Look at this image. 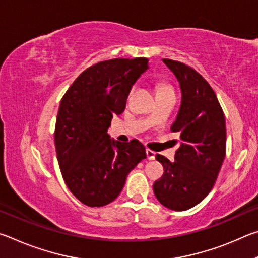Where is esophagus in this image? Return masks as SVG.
Segmentation results:
<instances>
[{
    "instance_id": "esophagus-1",
    "label": "esophagus",
    "mask_w": 258,
    "mask_h": 258,
    "mask_svg": "<svg viewBox=\"0 0 258 258\" xmlns=\"http://www.w3.org/2000/svg\"><path fill=\"white\" fill-rule=\"evenodd\" d=\"M146 154H147V158L149 160H154L155 157H156V152L152 151L150 149H147L146 150Z\"/></svg>"
}]
</instances>
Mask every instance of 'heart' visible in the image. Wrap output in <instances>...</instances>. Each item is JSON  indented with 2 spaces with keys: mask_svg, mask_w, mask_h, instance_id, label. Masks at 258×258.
<instances>
[{
  "mask_svg": "<svg viewBox=\"0 0 258 258\" xmlns=\"http://www.w3.org/2000/svg\"><path fill=\"white\" fill-rule=\"evenodd\" d=\"M160 91H173V89L168 84H160L158 86V92H160Z\"/></svg>",
  "mask_w": 258,
  "mask_h": 258,
  "instance_id": "b5f03b06",
  "label": "heart"
}]
</instances>
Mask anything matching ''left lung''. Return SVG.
Segmentation results:
<instances>
[{
    "mask_svg": "<svg viewBox=\"0 0 258 258\" xmlns=\"http://www.w3.org/2000/svg\"><path fill=\"white\" fill-rule=\"evenodd\" d=\"M163 61L182 90L180 111L171 127L180 134L182 143L173 163L156 155L165 172L154 183V192L165 207L186 211L202 202L215 184L225 158V117L212 86L196 69L180 61Z\"/></svg>",
    "mask_w": 258,
    "mask_h": 258,
    "instance_id": "left-lung-1",
    "label": "left lung"
}]
</instances>
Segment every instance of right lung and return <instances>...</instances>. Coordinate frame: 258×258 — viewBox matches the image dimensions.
<instances>
[{"label":"right lung","mask_w":258,"mask_h":258,"mask_svg":"<svg viewBox=\"0 0 258 258\" xmlns=\"http://www.w3.org/2000/svg\"><path fill=\"white\" fill-rule=\"evenodd\" d=\"M147 58H116L86 68L61 99L54 145L63 181L86 206L115 200L127 174L146 158L138 140L118 142L107 131L120 115L132 85L147 71Z\"/></svg>","instance_id":"obj_1"}]
</instances>
